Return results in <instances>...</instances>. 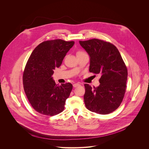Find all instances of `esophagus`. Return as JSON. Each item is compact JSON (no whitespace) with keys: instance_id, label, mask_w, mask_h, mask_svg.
Wrapping results in <instances>:
<instances>
[{"instance_id":"34e87169","label":"esophagus","mask_w":149,"mask_h":149,"mask_svg":"<svg viewBox=\"0 0 149 149\" xmlns=\"http://www.w3.org/2000/svg\"><path fill=\"white\" fill-rule=\"evenodd\" d=\"M80 85H81V84L80 83H75V84H73V86L74 87H77V86H80Z\"/></svg>"}]
</instances>
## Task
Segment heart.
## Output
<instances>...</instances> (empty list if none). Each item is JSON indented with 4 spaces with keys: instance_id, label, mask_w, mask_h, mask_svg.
<instances>
[{
    "instance_id": "b5f03b06",
    "label": "heart",
    "mask_w": 149,
    "mask_h": 149,
    "mask_svg": "<svg viewBox=\"0 0 149 149\" xmlns=\"http://www.w3.org/2000/svg\"><path fill=\"white\" fill-rule=\"evenodd\" d=\"M83 53V52H77V54H79V53Z\"/></svg>"
}]
</instances>
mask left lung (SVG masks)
Segmentation results:
<instances>
[{"instance_id": "8db88e82", "label": "left lung", "mask_w": 149, "mask_h": 149, "mask_svg": "<svg viewBox=\"0 0 149 149\" xmlns=\"http://www.w3.org/2000/svg\"><path fill=\"white\" fill-rule=\"evenodd\" d=\"M79 43L89 56V72L101 75L97 87L84 84L85 106L99 114L111 113L119 107L124 97L127 68L118 49L111 43L98 39Z\"/></svg>"}]
</instances>
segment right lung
Segmentation results:
<instances>
[{"mask_svg":"<svg viewBox=\"0 0 149 149\" xmlns=\"http://www.w3.org/2000/svg\"><path fill=\"white\" fill-rule=\"evenodd\" d=\"M74 44V41L60 39L43 42L28 60L23 75L24 90L31 106L41 114L53 116L64 109L73 85L66 83L59 86L52 76Z\"/></svg>","mask_w":149,"mask_h":149,"instance_id":"1","label":"right lung"}]
</instances>
